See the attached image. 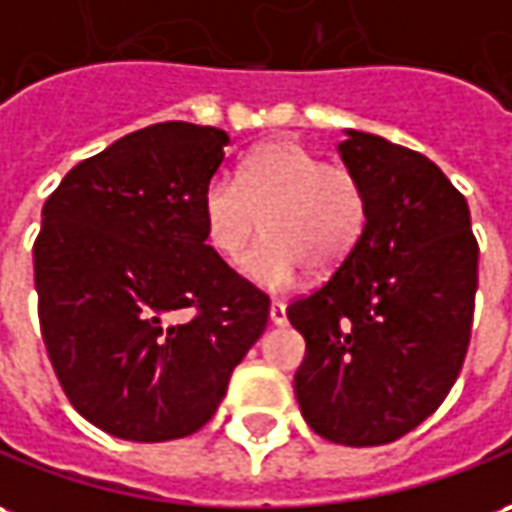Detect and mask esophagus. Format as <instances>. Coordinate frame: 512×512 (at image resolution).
Instances as JSON below:
<instances>
[{"instance_id":"obj_1","label":"esophagus","mask_w":512,"mask_h":512,"mask_svg":"<svg viewBox=\"0 0 512 512\" xmlns=\"http://www.w3.org/2000/svg\"><path fill=\"white\" fill-rule=\"evenodd\" d=\"M270 323H273V326H281V323H287V303H284V301L270 303Z\"/></svg>"}]
</instances>
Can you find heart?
<instances>
[{"instance_id":"heart-1","label":"heart","mask_w":512,"mask_h":512,"mask_svg":"<svg viewBox=\"0 0 512 512\" xmlns=\"http://www.w3.org/2000/svg\"><path fill=\"white\" fill-rule=\"evenodd\" d=\"M200 217L222 259H239L262 222V242L242 259V273L270 290L301 281L309 267L326 276L354 253L368 222V197L343 164H323L287 139L253 147L225 178L203 189Z\"/></svg>"}]
</instances>
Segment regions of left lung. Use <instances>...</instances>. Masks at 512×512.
I'll return each mask as SVG.
<instances>
[{
  "label": "left lung",
  "instance_id": "8db88e82",
  "mask_svg": "<svg viewBox=\"0 0 512 512\" xmlns=\"http://www.w3.org/2000/svg\"><path fill=\"white\" fill-rule=\"evenodd\" d=\"M337 153L365 189L368 222L329 281L287 309L306 340L295 398L320 438L382 446L438 410L463 368L479 248L435 161L351 128Z\"/></svg>",
  "mask_w": 512,
  "mask_h": 512
}]
</instances>
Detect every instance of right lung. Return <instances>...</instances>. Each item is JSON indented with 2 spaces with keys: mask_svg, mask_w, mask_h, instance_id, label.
Wrapping results in <instances>:
<instances>
[{
  "mask_svg": "<svg viewBox=\"0 0 512 512\" xmlns=\"http://www.w3.org/2000/svg\"><path fill=\"white\" fill-rule=\"evenodd\" d=\"M228 144L158 122L80 161L44 203V345L74 410L114 438L197 432L267 326V295L206 245L200 200Z\"/></svg>",
  "mask_w": 512,
  "mask_h": 512,
  "instance_id": "1",
  "label": "right lung"
}]
</instances>
